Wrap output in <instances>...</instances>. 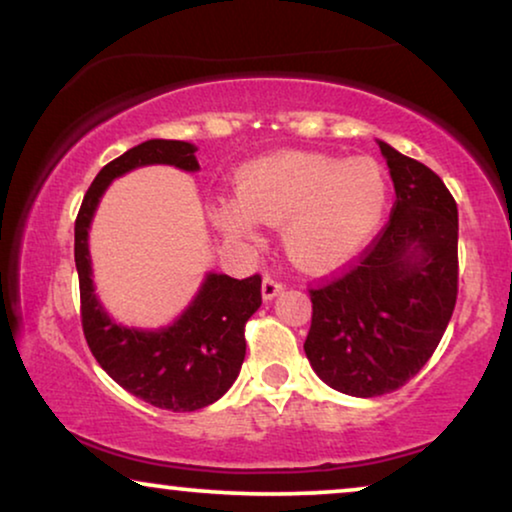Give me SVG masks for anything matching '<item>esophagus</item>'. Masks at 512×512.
<instances>
[{
  "label": "esophagus",
  "mask_w": 512,
  "mask_h": 512,
  "mask_svg": "<svg viewBox=\"0 0 512 512\" xmlns=\"http://www.w3.org/2000/svg\"><path fill=\"white\" fill-rule=\"evenodd\" d=\"M282 289H284V284L279 282V279L270 277V275L263 277V289H261V291H263V298H265V300H272Z\"/></svg>",
  "instance_id": "obj_1"
}]
</instances>
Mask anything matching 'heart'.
Listing matches in <instances>:
<instances>
[{
	"label": "heart",
	"mask_w": 512,
	"mask_h": 512,
	"mask_svg": "<svg viewBox=\"0 0 512 512\" xmlns=\"http://www.w3.org/2000/svg\"><path fill=\"white\" fill-rule=\"evenodd\" d=\"M389 186L370 158L284 151L258 158L237 174V198L212 207L230 240L256 237V221L279 226L289 258L305 270H331L370 242L387 212Z\"/></svg>",
	"instance_id": "b5f03b06"
}]
</instances>
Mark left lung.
<instances>
[{
  "mask_svg": "<svg viewBox=\"0 0 512 512\" xmlns=\"http://www.w3.org/2000/svg\"><path fill=\"white\" fill-rule=\"evenodd\" d=\"M396 202L366 249L310 289L305 354L328 387L401 389L436 352L457 305L459 216L443 179L380 142Z\"/></svg>",
  "mask_w": 512,
  "mask_h": 512,
  "instance_id": "8db88e82",
  "label": "left lung"
}]
</instances>
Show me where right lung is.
<instances>
[{
  "instance_id": "add662e5",
  "label": "right lung",
  "mask_w": 512,
  "mask_h": 512,
  "mask_svg": "<svg viewBox=\"0 0 512 512\" xmlns=\"http://www.w3.org/2000/svg\"><path fill=\"white\" fill-rule=\"evenodd\" d=\"M174 165L195 172V146L177 139H149L111 160L83 195L74 223L81 326L90 352L111 380L132 396L172 412H193L219 401L240 375L247 342L244 326L261 307V275L233 279L209 275L193 305L163 331H135L114 324L97 303L90 279L88 228L111 179L142 165Z\"/></svg>"
}]
</instances>
